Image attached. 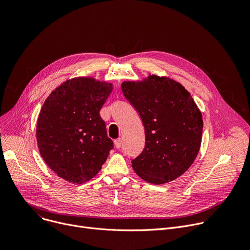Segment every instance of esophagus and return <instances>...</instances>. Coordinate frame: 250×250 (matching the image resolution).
I'll return each mask as SVG.
<instances>
[{
	"instance_id": "esophagus-1",
	"label": "esophagus",
	"mask_w": 250,
	"mask_h": 250,
	"mask_svg": "<svg viewBox=\"0 0 250 250\" xmlns=\"http://www.w3.org/2000/svg\"><path fill=\"white\" fill-rule=\"evenodd\" d=\"M121 140L120 139H117V140H115L114 141V145H115V147L117 148V149H120L121 148Z\"/></svg>"
}]
</instances>
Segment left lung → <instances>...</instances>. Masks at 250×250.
<instances>
[{"instance_id":"1","label":"left lung","mask_w":250,"mask_h":250,"mask_svg":"<svg viewBox=\"0 0 250 250\" xmlns=\"http://www.w3.org/2000/svg\"><path fill=\"white\" fill-rule=\"evenodd\" d=\"M121 88L145 129V148L132 160L133 170L154 185L176 180L200 151L204 122L196 102L181 83L155 74L124 81Z\"/></svg>"}]
</instances>
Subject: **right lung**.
Wrapping results in <instances>:
<instances>
[{
    "instance_id": "right-lung-1",
    "label": "right lung",
    "mask_w": 250,
    "mask_h": 250,
    "mask_svg": "<svg viewBox=\"0 0 250 250\" xmlns=\"http://www.w3.org/2000/svg\"><path fill=\"white\" fill-rule=\"evenodd\" d=\"M112 89L111 83L76 77L44 101L37 124L38 147L46 165L63 180L73 184L90 180L113 149L99 114Z\"/></svg>"
}]
</instances>
